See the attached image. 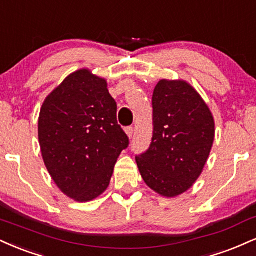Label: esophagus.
Here are the masks:
<instances>
[{"instance_id":"obj_1","label":"esophagus","mask_w":256,"mask_h":256,"mask_svg":"<svg viewBox=\"0 0 256 256\" xmlns=\"http://www.w3.org/2000/svg\"><path fill=\"white\" fill-rule=\"evenodd\" d=\"M134 128H132V126H128V128H125V132H126V134H128V138H130V140H131V138L132 137H134Z\"/></svg>"}]
</instances>
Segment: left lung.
I'll use <instances>...</instances> for the list:
<instances>
[{
  "instance_id": "1",
  "label": "left lung",
  "mask_w": 256,
  "mask_h": 256,
  "mask_svg": "<svg viewBox=\"0 0 256 256\" xmlns=\"http://www.w3.org/2000/svg\"><path fill=\"white\" fill-rule=\"evenodd\" d=\"M152 140L136 156L144 182L174 198L198 180L214 140V119L198 92L182 80H161L152 94Z\"/></svg>"
}]
</instances>
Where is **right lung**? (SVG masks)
I'll list each match as a JSON object with an SVG mask.
<instances>
[{
  "label": "right lung",
  "mask_w": 256,
  "mask_h": 256,
  "mask_svg": "<svg viewBox=\"0 0 256 256\" xmlns=\"http://www.w3.org/2000/svg\"><path fill=\"white\" fill-rule=\"evenodd\" d=\"M38 137L52 180L76 202H90L108 187L128 138L116 122V104L104 78L80 69L48 95Z\"/></svg>",
  "instance_id": "add662e5"
}]
</instances>
